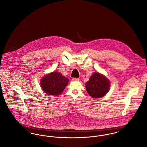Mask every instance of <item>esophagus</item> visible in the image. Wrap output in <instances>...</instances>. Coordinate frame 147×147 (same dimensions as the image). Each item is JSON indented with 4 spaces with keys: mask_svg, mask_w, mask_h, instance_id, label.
Segmentation results:
<instances>
[{
    "mask_svg": "<svg viewBox=\"0 0 147 147\" xmlns=\"http://www.w3.org/2000/svg\"><path fill=\"white\" fill-rule=\"evenodd\" d=\"M72 79L73 81H79L80 80L79 78H73Z\"/></svg>",
    "mask_w": 147,
    "mask_h": 147,
    "instance_id": "1",
    "label": "esophagus"
}]
</instances>
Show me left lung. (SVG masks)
<instances>
[{"instance_id":"left-lung-1","label":"left lung","mask_w":147,"mask_h":147,"mask_svg":"<svg viewBox=\"0 0 147 147\" xmlns=\"http://www.w3.org/2000/svg\"><path fill=\"white\" fill-rule=\"evenodd\" d=\"M110 83L105 76L95 72L85 84L86 90L92 98H102L110 90Z\"/></svg>"}]
</instances>
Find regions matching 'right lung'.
Returning <instances> with one entry per match:
<instances>
[{
	"instance_id": "obj_1",
	"label": "right lung",
	"mask_w": 147,
	"mask_h": 147,
	"mask_svg": "<svg viewBox=\"0 0 147 147\" xmlns=\"http://www.w3.org/2000/svg\"><path fill=\"white\" fill-rule=\"evenodd\" d=\"M68 82L69 79L61 73L53 71L42 78L40 85L46 94L58 96L63 92Z\"/></svg>"
}]
</instances>
